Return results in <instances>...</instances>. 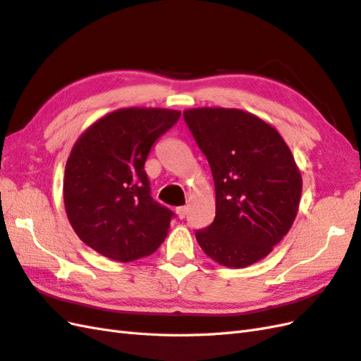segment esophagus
I'll use <instances>...</instances> for the list:
<instances>
[{"mask_svg":"<svg viewBox=\"0 0 361 361\" xmlns=\"http://www.w3.org/2000/svg\"><path fill=\"white\" fill-rule=\"evenodd\" d=\"M177 215H178V218H180V219L186 218V215H188V207H186V206H181V207H178V209H177Z\"/></svg>","mask_w":361,"mask_h":361,"instance_id":"obj_1","label":"esophagus"}]
</instances>
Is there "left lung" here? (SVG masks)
Instances as JSON below:
<instances>
[{
    "label": "left lung",
    "mask_w": 361,
    "mask_h": 361,
    "mask_svg": "<svg viewBox=\"0 0 361 361\" xmlns=\"http://www.w3.org/2000/svg\"><path fill=\"white\" fill-rule=\"evenodd\" d=\"M183 117L216 193L214 223L195 232L200 247L233 269L261 261L298 215L302 177L290 147L273 126L241 109L195 108Z\"/></svg>",
    "instance_id": "obj_1"
}]
</instances>
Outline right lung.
Masks as SVG:
<instances>
[{"instance_id": "1", "label": "right lung", "mask_w": 361, "mask_h": 361, "mask_svg": "<svg viewBox=\"0 0 361 361\" xmlns=\"http://www.w3.org/2000/svg\"><path fill=\"white\" fill-rule=\"evenodd\" d=\"M181 113L125 108L102 117L80 135L68 157L63 202L78 236L118 262L154 253L173 212L151 197L145 161Z\"/></svg>"}]
</instances>
